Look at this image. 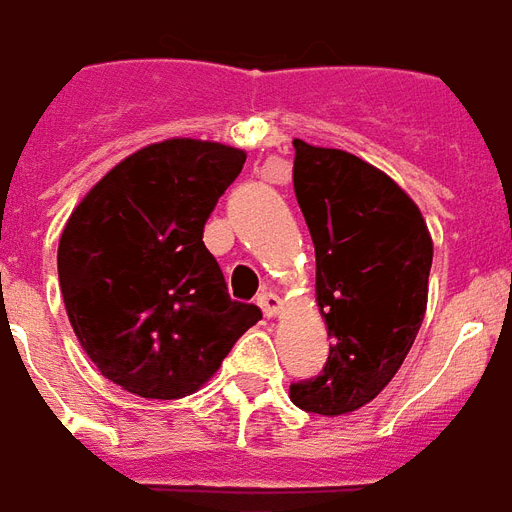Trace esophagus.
I'll return each instance as SVG.
<instances>
[{
  "instance_id": "34e87169",
  "label": "esophagus",
  "mask_w": 512,
  "mask_h": 512,
  "mask_svg": "<svg viewBox=\"0 0 512 512\" xmlns=\"http://www.w3.org/2000/svg\"><path fill=\"white\" fill-rule=\"evenodd\" d=\"M256 305L261 307V313L267 315V318H275V315L280 313L283 302H280L278 294H272V291H264V294H259V299H256Z\"/></svg>"
}]
</instances>
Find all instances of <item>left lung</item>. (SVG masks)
I'll use <instances>...</instances> for the list:
<instances>
[{
	"mask_svg": "<svg viewBox=\"0 0 512 512\" xmlns=\"http://www.w3.org/2000/svg\"><path fill=\"white\" fill-rule=\"evenodd\" d=\"M294 194L315 245V302L332 337L291 402L345 416L378 397L413 348L426 313L432 237L386 172L337 148L294 140Z\"/></svg>",
	"mask_w": 512,
	"mask_h": 512,
	"instance_id": "1",
	"label": "left lung"
}]
</instances>
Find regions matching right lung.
Masks as SVG:
<instances>
[{"instance_id": "right-lung-1", "label": "right lung", "mask_w": 512, "mask_h": 512, "mask_svg": "<svg viewBox=\"0 0 512 512\" xmlns=\"http://www.w3.org/2000/svg\"><path fill=\"white\" fill-rule=\"evenodd\" d=\"M245 164L221 142H153L88 191L61 232L59 286L83 351L115 386L180 399L261 318L234 302L202 242Z\"/></svg>"}]
</instances>
